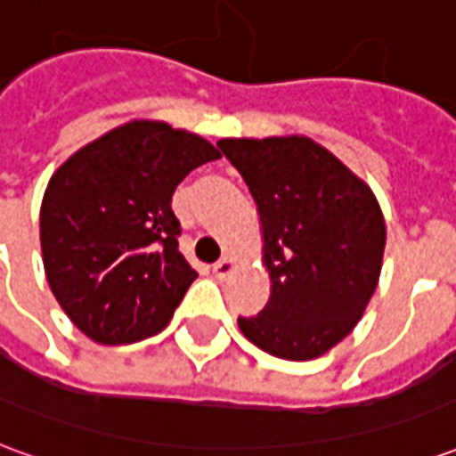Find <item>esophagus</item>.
Masks as SVG:
<instances>
[{
	"instance_id": "obj_1",
	"label": "esophagus",
	"mask_w": 456,
	"mask_h": 456,
	"mask_svg": "<svg viewBox=\"0 0 456 456\" xmlns=\"http://www.w3.org/2000/svg\"><path fill=\"white\" fill-rule=\"evenodd\" d=\"M234 271H237V264H234L232 258H222V261H217V264L212 266V273H215V278H219V281L229 278Z\"/></svg>"
}]
</instances>
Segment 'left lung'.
Returning <instances> with one entry per match:
<instances>
[{"instance_id":"8db88e82","label":"left lung","mask_w":456,"mask_h":456,"mask_svg":"<svg viewBox=\"0 0 456 456\" xmlns=\"http://www.w3.org/2000/svg\"><path fill=\"white\" fill-rule=\"evenodd\" d=\"M256 202L271 297L239 330L258 349L310 362L352 332L379 286L386 222L373 190L307 136L217 141Z\"/></svg>"}]
</instances>
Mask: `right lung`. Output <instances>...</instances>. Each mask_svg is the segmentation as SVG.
<instances>
[{
    "mask_svg": "<svg viewBox=\"0 0 456 456\" xmlns=\"http://www.w3.org/2000/svg\"><path fill=\"white\" fill-rule=\"evenodd\" d=\"M217 159L192 131L134 119L51 175L41 202L45 278L93 342H141L168 325L198 278L178 251L170 200L190 170Z\"/></svg>",
    "mask_w": 456,
    "mask_h": 456,
    "instance_id": "1",
    "label": "right lung"
}]
</instances>
